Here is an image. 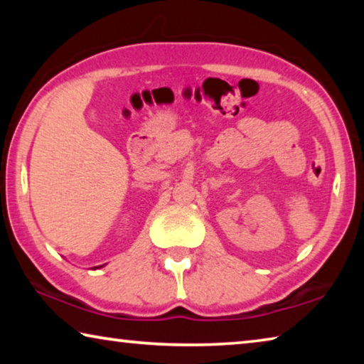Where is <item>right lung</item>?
Masks as SVG:
<instances>
[{
	"label": "right lung",
	"instance_id": "right-lung-1",
	"mask_svg": "<svg viewBox=\"0 0 364 364\" xmlns=\"http://www.w3.org/2000/svg\"><path fill=\"white\" fill-rule=\"evenodd\" d=\"M102 267H104V264H100V267H95L93 269H96V268H102Z\"/></svg>",
	"mask_w": 364,
	"mask_h": 364
}]
</instances>
